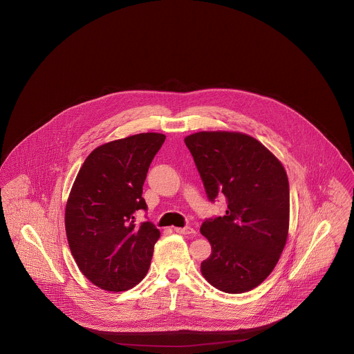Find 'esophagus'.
Returning <instances> with one entry per match:
<instances>
[{"label": "esophagus", "instance_id": "esophagus-1", "mask_svg": "<svg viewBox=\"0 0 354 354\" xmlns=\"http://www.w3.org/2000/svg\"><path fill=\"white\" fill-rule=\"evenodd\" d=\"M175 232L178 234H183V235H187V234H196V230L192 228V227H175L174 228Z\"/></svg>", "mask_w": 354, "mask_h": 354}]
</instances>
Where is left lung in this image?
<instances>
[{
  "mask_svg": "<svg viewBox=\"0 0 354 354\" xmlns=\"http://www.w3.org/2000/svg\"><path fill=\"white\" fill-rule=\"evenodd\" d=\"M207 197L227 200L224 216L201 225L212 253L204 278L239 294L264 282L275 268L288 232L290 190L281 161L261 142L241 133L203 131L185 138Z\"/></svg>",
  "mask_w": 354,
  "mask_h": 354,
  "instance_id": "left-lung-1",
  "label": "left lung"
}]
</instances>
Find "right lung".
I'll list each match as a JSON object with an SVG mask.
<instances>
[{
	"label": "right lung",
	"mask_w": 354,
	"mask_h": 354,
	"mask_svg": "<svg viewBox=\"0 0 354 354\" xmlns=\"http://www.w3.org/2000/svg\"><path fill=\"white\" fill-rule=\"evenodd\" d=\"M164 141L162 134L146 133L101 145L73 182L68 245L82 274L104 290H130L149 271L160 231L149 220L137 224L136 212L147 211L142 186Z\"/></svg>",
	"instance_id": "1"
}]
</instances>
